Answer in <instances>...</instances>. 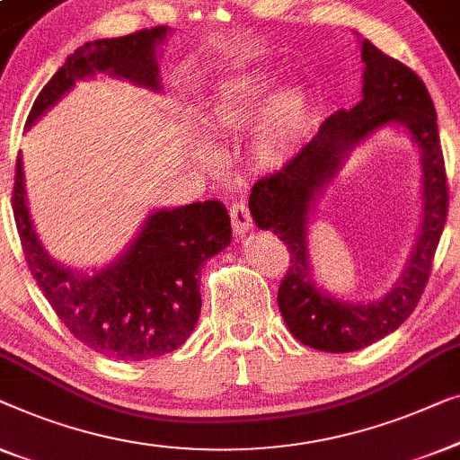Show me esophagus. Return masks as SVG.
I'll return each mask as SVG.
<instances>
[{
  "label": "esophagus",
  "instance_id": "1",
  "mask_svg": "<svg viewBox=\"0 0 460 460\" xmlns=\"http://www.w3.org/2000/svg\"><path fill=\"white\" fill-rule=\"evenodd\" d=\"M229 215H231L233 231H235L237 235H245V233L252 229V217L245 202H233L229 208Z\"/></svg>",
  "mask_w": 460,
  "mask_h": 460
}]
</instances>
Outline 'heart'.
<instances>
[{"instance_id":"obj_1","label":"heart","mask_w":460,"mask_h":460,"mask_svg":"<svg viewBox=\"0 0 460 460\" xmlns=\"http://www.w3.org/2000/svg\"><path fill=\"white\" fill-rule=\"evenodd\" d=\"M267 98V75L252 73L223 81L206 100L204 128L210 137L239 133L256 125ZM313 100L304 89H283L269 103L252 141V158L262 168L286 166L302 150L313 120Z\"/></svg>"}]
</instances>
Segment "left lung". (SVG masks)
Listing matches in <instances>:
<instances>
[{
    "instance_id": "1",
    "label": "left lung",
    "mask_w": 460,
    "mask_h": 460,
    "mask_svg": "<svg viewBox=\"0 0 460 460\" xmlns=\"http://www.w3.org/2000/svg\"><path fill=\"white\" fill-rule=\"evenodd\" d=\"M357 37L365 64L360 102L329 116L283 171L252 187L248 202L256 227L273 231L292 254L289 273L277 294L283 321L297 341L325 352L360 350L409 319L429 279L448 212L436 108L423 81L371 41ZM384 128L402 132L420 154L422 223L397 283L373 301H346L315 281L309 264V225L349 154Z\"/></svg>"
}]
</instances>
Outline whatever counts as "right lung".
Wrapping results in <instances>:
<instances>
[{
	"mask_svg": "<svg viewBox=\"0 0 460 460\" xmlns=\"http://www.w3.org/2000/svg\"><path fill=\"white\" fill-rule=\"evenodd\" d=\"M168 35L171 29L156 27L81 45L37 95L27 128L70 93L76 81L102 73L160 93L158 60ZM14 218L31 275L60 321L92 350L119 360L163 357L190 340L202 308L204 262L227 248L233 237L229 212L218 199L154 208L112 261L89 269L66 267L39 239L21 154Z\"/></svg>",
	"mask_w": 460,
	"mask_h": 460,
	"instance_id": "1",
	"label": "right lung"
}]
</instances>
